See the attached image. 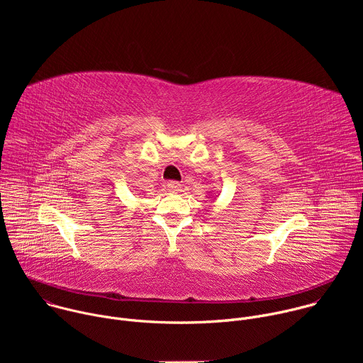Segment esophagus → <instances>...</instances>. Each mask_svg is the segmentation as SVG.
Here are the masks:
<instances>
[{
  "instance_id": "esophagus-1",
  "label": "esophagus",
  "mask_w": 363,
  "mask_h": 363,
  "mask_svg": "<svg viewBox=\"0 0 363 363\" xmlns=\"http://www.w3.org/2000/svg\"><path fill=\"white\" fill-rule=\"evenodd\" d=\"M167 186H168V189L169 191H179V188H181V184L179 182H177V181H169L168 184H167Z\"/></svg>"
}]
</instances>
